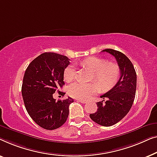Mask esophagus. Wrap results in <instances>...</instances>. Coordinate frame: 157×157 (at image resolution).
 <instances>
[{"mask_svg": "<svg viewBox=\"0 0 157 157\" xmlns=\"http://www.w3.org/2000/svg\"><path fill=\"white\" fill-rule=\"evenodd\" d=\"M78 101H79V102L83 103V104H85V103H87V100H80V99H79V100H78Z\"/></svg>", "mask_w": 157, "mask_h": 157, "instance_id": "obj_1", "label": "esophagus"}]
</instances>
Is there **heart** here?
Listing matches in <instances>:
<instances>
[{"mask_svg": "<svg viewBox=\"0 0 157 157\" xmlns=\"http://www.w3.org/2000/svg\"><path fill=\"white\" fill-rule=\"evenodd\" d=\"M79 63L83 67H87L94 72L92 79L100 83L105 91L114 87L120 78V67L115 63H109L100 57H90L82 59ZM75 76V67L72 64L69 65L64 70V79L69 82L73 80ZM97 83L96 82L88 84L74 82L68 87L67 92L70 96L74 98L87 100L100 92L101 85Z\"/></svg>", "mask_w": 157, "mask_h": 157, "instance_id": "1", "label": "heart"}]
</instances>
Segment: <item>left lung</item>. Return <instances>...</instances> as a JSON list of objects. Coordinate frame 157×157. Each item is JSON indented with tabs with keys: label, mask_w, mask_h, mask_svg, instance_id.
Masks as SVG:
<instances>
[{
	"label": "left lung",
	"mask_w": 157,
	"mask_h": 157,
	"mask_svg": "<svg viewBox=\"0 0 157 157\" xmlns=\"http://www.w3.org/2000/svg\"><path fill=\"white\" fill-rule=\"evenodd\" d=\"M102 52L115 57L120 69V78L112 89L100 96L105 102H97V112L90 117L98 124L109 127L122 120L131 109L135 98L136 74L133 64L122 52L113 49H105Z\"/></svg>",
	"instance_id": "obj_1"
}]
</instances>
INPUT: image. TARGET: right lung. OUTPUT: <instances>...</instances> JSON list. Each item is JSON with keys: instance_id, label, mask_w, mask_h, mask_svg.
<instances>
[{"instance_id": "add662e5", "label": "right lung", "mask_w": 157, "mask_h": 157, "mask_svg": "<svg viewBox=\"0 0 157 157\" xmlns=\"http://www.w3.org/2000/svg\"><path fill=\"white\" fill-rule=\"evenodd\" d=\"M70 65L67 57L44 52L29 64L24 74L22 96L25 109L33 120L43 129H56L66 122L73 99L56 101L53 94L65 85L64 70Z\"/></svg>"}]
</instances>
